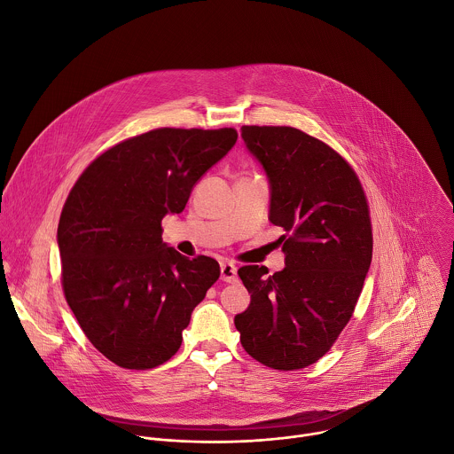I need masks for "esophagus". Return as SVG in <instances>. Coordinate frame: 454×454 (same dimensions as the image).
Listing matches in <instances>:
<instances>
[{
	"label": "esophagus",
	"mask_w": 454,
	"mask_h": 454,
	"mask_svg": "<svg viewBox=\"0 0 454 454\" xmlns=\"http://www.w3.org/2000/svg\"><path fill=\"white\" fill-rule=\"evenodd\" d=\"M220 278H222L223 282H227V284H234V282L238 280V270H236V266L231 264V262H223V264L220 266Z\"/></svg>",
	"instance_id": "obj_1"
}]
</instances>
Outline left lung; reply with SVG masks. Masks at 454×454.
Masks as SVG:
<instances>
[{"instance_id": "8db88e82", "label": "left lung", "mask_w": 454, "mask_h": 454, "mask_svg": "<svg viewBox=\"0 0 454 454\" xmlns=\"http://www.w3.org/2000/svg\"><path fill=\"white\" fill-rule=\"evenodd\" d=\"M247 150L270 183V222L284 227L286 268L238 271L252 301L234 317L241 345L275 370L318 361L352 317L372 264V225L361 183L322 141L291 127H243Z\"/></svg>"}]
</instances>
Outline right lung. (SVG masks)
Returning a JSON list of instances; mask_svg holds the SVG:
<instances>
[{
    "label": "right lung",
    "mask_w": 454,
    "mask_h": 454,
    "mask_svg": "<svg viewBox=\"0 0 454 454\" xmlns=\"http://www.w3.org/2000/svg\"><path fill=\"white\" fill-rule=\"evenodd\" d=\"M236 141L234 129H158L100 154L74 184L58 225L63 291L88 340L118 366L170 359L218 280L215 259L190 261L161 241V220L184 209Z\"/></svg>",
    "instance_id": "add662e5"
}]
</instances>
